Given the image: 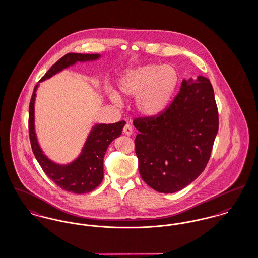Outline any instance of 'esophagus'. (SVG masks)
<instances>
[{
  "label": "esophagus",
  "mask_w": 258,
  "mask_h": 258,
  "mask_svg": "<svg viewBox=\"0 0 258 258\" xmlns=\"http://www.w3.org/2000/svg\"><path fill=\"white\" fill-rule=\"evenodd\" d=\"M123 132H124V134L127 136H131L133 134V129H132V127H131V125L130 124H125V126L123 127Z\"/></svg>",
  "instance_id": "34e87169"
}]
</instances>
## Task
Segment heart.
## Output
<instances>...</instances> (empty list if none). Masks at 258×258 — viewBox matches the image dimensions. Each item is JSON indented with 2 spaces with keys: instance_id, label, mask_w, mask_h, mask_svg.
Returning a JSON list of instances; mask_svg holds the SVG:
<instances>
[{
  "instance_id": "1",
  "label": "heart",
  "mask_w": 258,
  "mask_h": 258,
  "mask_svg": "<svg viewBox=\"0 0 258 258\" xmlns=\"http://www.w3.org/2000/svg\"><path fill=\"white\" fill-rule=\"evenodd\" d=\"M178 84V73L172 65H146L127 72L118 82L123 95L136 98L138 110L147 116L161 113L170 104ZM113 101L120 96L110 91Z\"/></svg>"
}]
</instances>
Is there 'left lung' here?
<instances>
[{
    "label": "left lung",
    "instance_id": "obj_1",
    "mask_svg": "<svg viewBox=\"0 0 258 258\" xmlns=\"http://www.w3.org/2000/svg\"><path fill=\"white\" fill-rule=\"evenodd\" d=\"M133 124L136 155L144 181L161 193L184 188L209 162L218 131V110L211 82L199 76L181 82L172 103L155 116Z\"/></svg>",
    "mask_w": 258,
    "mask_h": 258
}]
</instances>
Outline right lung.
Instances as JSON below:
<instances>
[{
  "label": "right lung",
  "instance_id": "add662e5",
  "mask_svg": "<svg viewBox=\"0 0 258 258\" xmlns=\"http://www.w3.org/2000/svg\"><path fill=\"white\" fill-rule=\"evenodd\" d=\"M99 57V54L82 53L64 55L46 72L40 82L51 78L58 72L68 68L69 66L74 65L78 61L84 62L96 60ZM38 85L39 84L34 88L29 106V137L36 159L46 176L62 189L77 194L87 193L95 189L104 177L103 161L105 153L109 144L121 135L123 126L126 122L122 120L112 124H97L87 137L81 155L74 162L68 165L56 164L42 153L36 137L34 105Z\"/></svg>",
  "mask_w": 258,
  "mask_h": 258
}]
</instances>
